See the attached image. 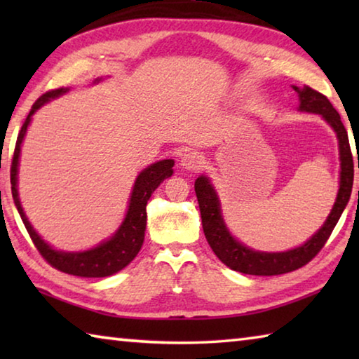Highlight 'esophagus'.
Returning <instances> with one entry per match:
<instances>
[{
	"label": "esophagus",
	"instance_id": "34e87169",
	"mask_svg": "<svg viewBox=\"0 0 359 359\" xmlns=\"http://www.w3.org/2000/svg\"><path fill=\"white\" fill-rule=\"evenodd\" d=\"M180 163L185 169H190V171H196V169L203 166L204 158H203L201 154H199V151H188V154L182 156Z\"/></svg>",
	"mask_w": 359,
	"mask_h": 359
}]
</instances>
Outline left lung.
<instances>
[{
    "instance_id": "left-lung-1",
    "label": "left lung",
    "mask_w": 359,
    "mask_h": 359,
    "mask_svg": "<svg viewBox=\"0 0 359 359\" xmlns=\"http://www.w3.org/2000/svg\"><path fill=\"white\" fill-rule=\"evenodd\" d=\"M299 93L301 111L321 114L325 120L330 123L334 131L337 133L339 137V150H340V188L337 193V199L334 203L330 217L325 222L323 226L320 228L318 233L312 236L311 241L306 244L294 248V250L282 252V253H264L255 252L248 247H244L241 242L236 241L233 236L228 233L224 226L223 218L220 214V204L218 198L212 188L209 179L204 175L198 177L194 182V191H196L199 210H201L203 218V229L204 236L208 239L209 245L214 253L220 258L222 263L231 267L233 271L242 272V274L250 276H278L287 274V272L296 271L299 267L306 266L309 261L317 257L318 252L325 247L326 241L330 239L334 226H336L340 215L347 205L351 187H353V175H355V163L353 155H351L350 142L347 130L340 120V115L332 107L330 100L323 93L317 92L304 85L302 88L293 87ZM358 169H359V156H358Z\"/></svg>"
}]
</instances>
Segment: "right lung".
<instances>
[{"label":"right lung","instance_id":"right-lung-1","mask_svg":"<svg viewBox=\"0 0 359 359\" xmlns=\"http://www.w3.org/2000/svg\"><path fill=\"white\" fill-rule=\"evenodd\" d=\"M65 92H68V88L60 87L48 90L44 95H41L39 98L34 101L27 120L23 121L22 130L19 131V136H17L14 156H12L11 163L12 196H14L17 210H19L22 222L25 224L29 238H32L34 247L38 248L41 257L44 258L48 264L55 267L58 271L66 272V274L77 277H107L121 271L125 266H128L131 261L135 259L139 250H141L145 234V223H147V210H145V205H147L149 198L151 196V193L156 190L158 185L172 175L174 161H158L139 174L131 193L128 214H126L125 222L121 223L120 229L115 233L111 241L104 242V244H101L96 248H92V250L81 253H65L53 250V248L48 247L46 242L36 234V231L32 228V224H29L25 214H23V209L19 201V193H17V166H19L20 145L23 141V136H25L27 133L29 120H32V115L34 114V111H38L44 102H47L50 98H57L58 95H62Z\"/></svg>","mask_w":359,"mask_h":359}]
</instances>
